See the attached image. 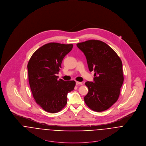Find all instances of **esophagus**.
I'll list each match as a JSON object with an SVG mask.
<instances>
[{"label": "esophagus", "instance_id": "1", "mask_svg": "<svg viewBox=\"0 0 146 146\" xmlns=\"http://www.w3.org/2000/svg\"><path fill=\"white\" fill-rule=\"evenodd\" d=\"M76 85H82L83 83L82 82H76Z\"/></svg>", "mask_w": 146, "mask_h": 146}]
</instances>
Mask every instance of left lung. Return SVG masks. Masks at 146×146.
Masks as SVG:
<instances>
[{
	"mask_svg": "<svg viewBox=\"0 0 146 146\" xmlns=\"http://www.w3.org/2000/svg\"><path fill=\"white\" fill-rule=\"evenodd\" d=\"M77 46L85 54L89 70L94 71V81L86 82L89 92L84 101L91 110L102 112L118 100L124 82L123 64L117 53L98 40L79 42Z\"/></svg>",
	"mask_w": 146,
	"mask_h": 146,
	"instance_id": "left-lung-1",
	"label": "left lung"
}]
</instances>
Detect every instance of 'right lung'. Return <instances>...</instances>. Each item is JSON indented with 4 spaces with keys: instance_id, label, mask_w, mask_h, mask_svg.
<instances>
[{
    "instance_id": "add662e5",
    "label": "right lung",
    "mask_w": 146,
    "mask_h": 146,
    "mask_svg": "<svg viewBox=\"0 0 146 146\" xmlns=\"http://www.w3.org/2000/svg\"><path fill=\"white\" fill-rule=\"evenodd\" d=\"M73 45L49 42L37 49L28 64L29 82L35 102L50 113H56L64 107L67 93L74 89L75 81L58 79L63 58Z\"/></svg>"
}]
</instances>
